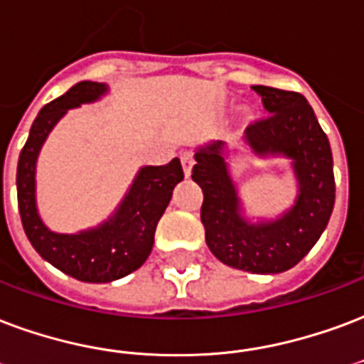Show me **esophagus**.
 I'll return each mask as SVG.
<instances>
[{
	"label": "esophagus",
	"instance_id": "obj_1",
	"mask_svg": "<svg viewBox=\"0 0 364 364\" xmlns=\"http://www.w3.org/2000/svg\"><path fill=\"white\" fill-rule=\"evenodd\" d=\"M180 161H182V168H184V176L190 178L192 174V166H193V155L190 151H184L180 155Z\"/></svg>",
	"mask_w": 364,
	"mask_h": 364
}]
</instances>
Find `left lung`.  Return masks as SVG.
I'll list each match as a JSON object with an SVG mask.
<instances>
[{"label":"left lung","mask_w":364,"mask_h":364,"mask_svg":"<svg viewBox=\"0 0 364 364\" xmlns=\"http://www.w3.org/2000/svg\"><path fill=\"white\" fill-rule=\"evenodd\" d=\"M269 117L245 128L255 155L291 159L299 193L294 207L276 220L247 223L220 140L196 149L193 182L203 190L205 242L218 261L253 274H278L296 267L326 228L336 199L334 161L326 134L309 101L297 92L253 86Z\"/></svg>","instance_id":"obj_1"}]
</instances>
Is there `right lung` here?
I'll use <instances>...</instances> for the list:
<instances>
[{
	"instance_id": "right-lung-1",
	"label": "right lung",
	"mask_w": 364,
	"mask_h": 364,
	"mask_svg": "<svg viewBox=\"0 0 364 364\" xmlns=\"http://www.w3.org/2000/svg\"><path fill=\"white\" fill-rule=\"evenodd\" d=\"M107 92L100 82H78L67 94L48 103L30 128L18 155L16 199L23 228L32 247L65 274L80 282H113L146 263L159 218L182 182L180 159L168 165L144 166L114 215L97 228L78 234H57L42 223L36 209V161L43 141L68 109L92 103Z\"/></svg>"
}]
</instances>
